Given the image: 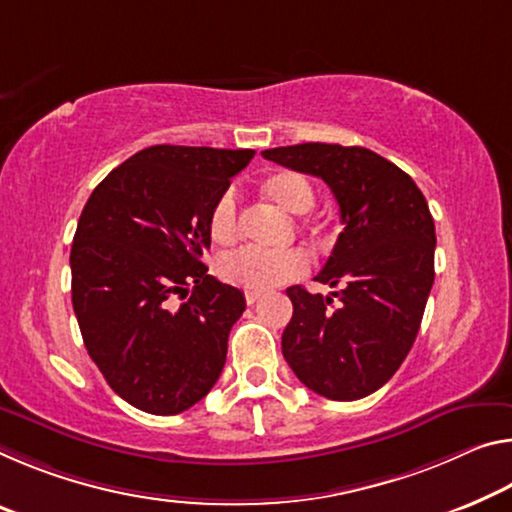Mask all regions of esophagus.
I'll return each instance as SVG.
<instances>
[{"label": "esophagus", "instance_id": "esophagus-1", "mask_svg": "<svg viewBox=\"0 0 512 512\" xmlns=\"http://www.w3.org/2000/svg\"><path fill=\"white\" fill-rule=\"evenodd\" d=\"M259 298H262V294H259V291H246V303L248 305H255Z\"/></svg>", "mask_w": 512, "mask_h": 512}]
</instances>
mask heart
Here are the masks:
<instances>
[{
	"label": "heart",
	"mask_w": 512,
	"mask_h": 512,
	"mask_svg": "<svg viewBox=\"0 0 512 512\" xmlns=\"http://www.w3.org/2000/svg\"><path fill=\"white\" fill-rule=\"evenodd\" d=\"M259 193L291 216L307 214L316 202V191L310 177L298 170H275L259 182ZM209 237L218 246H230L241 234V216L237 198L225 191L209 209ZM307 271V257L298 250L287 253H264L257 248H241L218 262V275L230 285L246 291H266L289 282Z\"/></svg>",
	"instance_id": "heart-1"
}]
</instances>
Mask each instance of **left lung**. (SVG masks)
I'll use <instances>...</instances> for the list:
<instances>
[{"label": "left lung", "mask_w": 512, "mask_h": 512, "mask_svg": "<svg viewBox=\"0 0 512 512\" xmlns=\"http://www.w3.org/2000/svg\"><path fill=\"white\" fill-rule=\"evenodd\" d=\"M264 159L330 186L344 230L316 282L330 296L289 287L294 316L282 355L300 383L332 401L383 387L421 326L435 280V223L408 173L367 148L300 143L264 150ZM340 305L331 307V298Z\"/></svg>", "instance_id": "left-lung-1"}]
</instances>
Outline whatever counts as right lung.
Returning a JSON list of instances; mask_svg holds the SVG:
<instances>
[{"label":"right lung","mask_w":512,"mask_h":512,"mask_svg":"<svg viewBox=\"0 0 512 512\" xmlns=\"http://www.w3.org/2000/svg\"><path fill=\"white\" fill-rule=\"evenodd\" d=\"M253 157L152 145L113 168L79 216L70 269L81 337L113 392L150 415L189 410L223 371L246 298L207 275L202 253L209 209Z\"/></svg>","instance_id":"obj_1"}]
</instances>
